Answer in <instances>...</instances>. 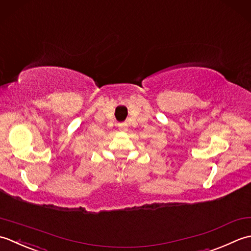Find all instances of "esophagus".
<instances>
[{
    "mask_svg": "<svg viewBox=\"0 0 251 251\" xmlns=\"http://www.w3.org/2000/svg\"><path fill=\"white\" fill-rule=\"evenodd\" d=\"M118 126H119V130H121V131H126V124H119Z\"/></svg>",
    "mask_w": 251,
    "mask_h": 251,
    "instance_id": "34e87169",
    "label": "esophagus"
}]
</instances>
